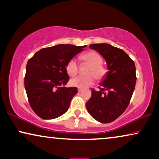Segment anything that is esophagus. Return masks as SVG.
Here are the masks:
<instances>
[{
  "mask_svg": "<svg viewBox=\"0 0 159 159\" xmlns=\"http://www.w3.org/2000/svg\"><path fill=\"white\" fill-rule=\"evenodd\" d=\"M78 92H81V91L82 90V88H78Z\"/></svg>",
  "mask_w": 159,
  "mask_h": 159,
  "instance_id": "obj_1",
  "label": "esophagus"
}]
</instances>
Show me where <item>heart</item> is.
I'll list each match as a JSON object with an SVG mask.
<instances>
[{"mask_svg": "<svg viewBox=\"0 0 159 159\" xmlns=\"http://www.w3.org/2000/svg\"><path fill=\"white\" fill-rule=\"evenodd\" d=\"M82 60L90 64L88 70L87 76H78L70 80L71 86L79 88H85L94 83L95 77L97 80H101L106 74V69L102 66L103 62L102 57L97 52L94 51H88L81 56ZM67 74L71 77H74L78 72V65L75 58H71L67 63L66 66Z\"/></svg>", "mask_w": 159, "mask_h": 159, "instance_id": "1", "label": "heart"}]
</instances>
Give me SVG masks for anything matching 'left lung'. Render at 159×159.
Returning <instances> with one entry per match:
<instances>
[{
  "label": "left lung",
  "instance_id": "1",
  "mask_svg": "<svg viewBox=\"0 0 159 159\" xmlns=\"http://www.w3.org/2000/svg\"><path fill=\"white\" fill-rule=\"evenodd\" d=\"M89 47L103 56L108 71L100 83V90H92L87 110L99 122H112L129 105L135 88V65L123 50L111 45L100 43Z\"/></svg>",
  "mask_w": 159,
  "mask_h": 159
}]
</instances>
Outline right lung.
Returning a JSON list of instances; mask_svg holds the SVG:
<instances>
[{"instance_id": "obj_1", "label": "right lung", "mask_w": 159, "mask_h": 159, "mask_svg": "<svg viewBox=\"0 0 159 159\" xmlns=\"http://www.w3.org/2000/svg\"><path fill=\"white\" fill-rule=\"evenodd\" d=\"M85 46L60 44L45 48L28 61L25 88L30 105L39 117L56 119L68 110L77 88L64 86L69 80L66 66Z\"/></svg>"}]
</instances>
